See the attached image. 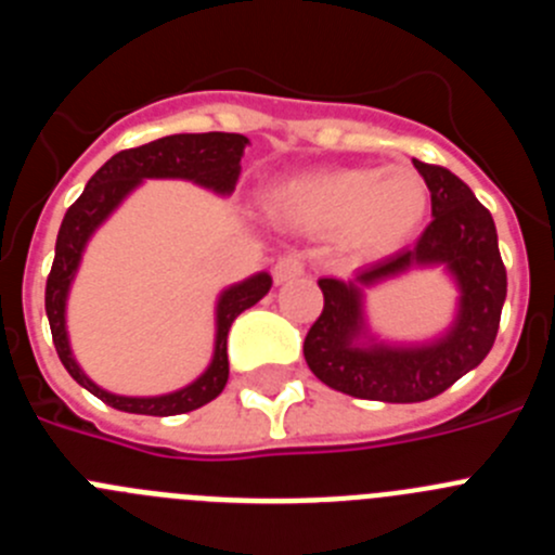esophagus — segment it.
<instances>
[{
    "label": "esophagus",
    "instance_id": "1",
    "mask_svg": "<svg viewBox=\"0 0 555 555\" xmlns=\"http://www.w3.org/2000/svg\"><path fill=\"white\" fill-rule=\"evenodd\" d=\"M302 272H306V267H302L300 258L297 255H286V258L274 263V283H292L297 278H302Z\"/></svg>",
    "mask_w": 555,
    "mask_h": 555
}]
</instances>
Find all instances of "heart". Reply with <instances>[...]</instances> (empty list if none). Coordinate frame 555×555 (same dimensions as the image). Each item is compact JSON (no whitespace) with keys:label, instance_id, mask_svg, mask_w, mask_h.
Returning a JSON list of instances; mask_svg holds the SVG:
<instances>
[{"label":"heart","instance_id":"b5f03b06","mask_svg":"<svg viewBox=\"0 0 555 555\" xmlns=\"http://www.w3.org/2000/svg\"><path fill=\"white\" fill-rule=\"evenodd\" d=\"M428 185L414 166H347L297 175L263 197L269 219L306 233H333L350 253L380 255L405 244L428 214Z\"/></svg>","mask_w":555,"mask_h":555}]
</instances>
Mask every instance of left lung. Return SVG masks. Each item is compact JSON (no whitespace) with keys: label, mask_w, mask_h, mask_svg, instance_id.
Returning <instances> with one entry per match:
<instances>
[{"label":"left lung","mask_w":555,"mask_h":555,"mask_svg":"<svg viewBox=\"0 0 555 555\" xmlns=\"http://www.w3.org/2000/svg\"><path fill=\"white\" fill-rule=\"evenodd\" d=\"M430 191L434 222L414 247L341 278H320L325 308L308 331L306 361L331 389L380 403H423L489 356L506 302L494 219L469 185L414 160ZM439 268L454 283V320L428 339H386L369 322L365 292L411 271Z\"/></svg>","instance_id":"8db88e82"}]
</instances>
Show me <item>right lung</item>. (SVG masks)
Wrapping results in <instances>:
<instances>
[{"mask_svg": "<svg viewBox=\"0 0 555 555\" xmlns=\"http://www.w3.org/2000/svg\"><path fill=\"white\" fill-rule=\"evenodd\" d=\"M247 146L249 139L238 132H178V135H164L158 141L135 146V150L116 152L94 178L88 180L80 199L66 210L61 230H57L55 263L47 278L49 327H52V341H55V350L68 375L111 409L127 411V414L175 416L189 414L222 395L230 375V325L238 313L267 297L272 288V274L255 272L219 292L217 302H214V352H210L208 366L191 384L175 391H164V395H116V391L102 389L86 375L72 350V338H68V294H72L75 278L82 267L88 242L146 180H185V183L199 185L217 197H230L238 183V175H242V158Z\"/></svg>", "mask_w": 555, "mask_h": 555, "instance_id": "add662e5", "label": "right lung"}]
</instances>
